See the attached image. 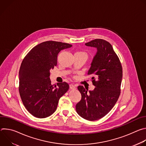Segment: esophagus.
I'll return each mask as SVG.
<instances>
[{"label": "esophagus", "instance_id": "obj_1", "mask_svg": "<svg viewBox=\"0 0 146 146\" xmlns=\"http://www.w3.org/2000/svg\"><path fill=\"white\" fill-rule=\"evenodd\" d=\"M70 88L72 89V90H75L76 88V87L75 85H74L73 84H70Z\"/></svg>", "mask_w": 146, "mask_h": 146}]
</instances>
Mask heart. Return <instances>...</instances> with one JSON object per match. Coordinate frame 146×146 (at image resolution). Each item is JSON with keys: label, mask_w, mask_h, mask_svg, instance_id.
<instances>
[{"label": "heart", "mask_w": 146, "mask_h": 146, "mask_svg": "<svg viewBox=\"0 0 146 146\" xmlns=\"http://www.w3.org/2000/svg\"><path fill=\"white\" fill-rule=\"evenodd\" d=\"M75 54H81V55H86V54L83 52V51H78V52H76Z\"/></svg>", "instance_id": "obj_1"}]
</instances>
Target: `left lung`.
Here are the masks:
<instances>
[{
    "mask_svg": "<svg viewBox=\"0 0 146 146\" xmlns=\"http://www.w3.org/2000/svg\"><path fill=\"white\" fill-rule=\"evenodd\" d=\"M85 44L97 49L88 72V75L92 76V84L95 88L88 92V89L83 86L77 87L81 99L77 103L76 109L82 118L95 121L105 116L118 100L122 68L117 55L108 41L97 38Z\"/></svg>",
    "mask_w": 146,
    "mask_h": 146,
    "instance_id": "obj_1",
    "label": "left lung"
}]
</instances>
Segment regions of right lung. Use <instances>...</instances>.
<instances>
[{
	"label": "right lung",
	"mask_w": 146,
	"mask_h": 146,
	"mask_svg": "<svg viewBox=\"0 0 146 146\" xmlns=\"http://www.w3.org/2000/svg\"><path fill=\"white\" fill-rule=\"evenodd\" d=\"M72 45L47 41L34 47L23 59L19 71V92L27 110L33 116L43 118L56 110L59 100L69 90L66 82L53 86L50 71L57 65V56Z\"/></svg>",
	"instance_id": "add662e5"
}]
</instances>
